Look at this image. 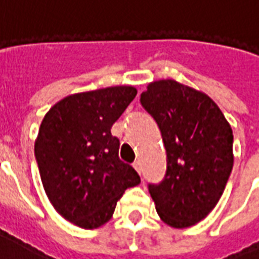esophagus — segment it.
Masks as SVG:
<instances>
[{
	"instance_id": "esophagus-1",
	"label": "esophagus",
	"mask_w": 259,
	"mask_h": 259,
	"mask_svg": "<svg viewBox=\"0 0 259 259\" xmlns=\"http://www.w3.org/2000/svg\"><path fill=\"white\" fill-rule=\"evenodd\" d=\"M133 166H135V169L139 172V174H141V163L140 161H136L135 163H133Z\"/></svg>"
}]
</instances>
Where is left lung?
<instances>
[{"instance_id":"8db88e82","label":"left lung","mask_w":259,"mask_h":259,"mask_svg":"<svg viewBox=\"0 0 259 259\" xmlns=\"http://www.w3.org/2000/svg\"><path fill=\"white\" fill-rule=\"evenodd\" d=\"M140 102L166 150L163 179L148 183L158 215L172 228L193 226L215 208L232 174V127L209 97L175 80L148 84Z\"/></svg>"}]
</instances>
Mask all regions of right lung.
Returning <instances> with one entry per match:
<instances>
[{"mask_svg": "<svg viewBox=\"0 0 259 259\" xmlns=\"http://www.w3.org/2000/svg\"><path fill=\"white\" fill-rule=\"evenodd\" d=\"M132 85L65 97L44 116L34 155L54 208L80 228L108 222L124 190L140 176L119 158L112 124L135 100Z\"/></svg>", "mask_w": 259, "mask_h": 259, "instance_id": "1", "label": "right lung"}]
</instances>
